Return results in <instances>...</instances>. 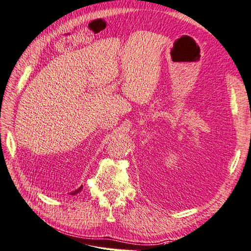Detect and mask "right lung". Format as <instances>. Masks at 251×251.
Masks as SVG:
<instances>
[{"mask_svg":"<svg viewBox=\"0 0 251 251\" xmlns=\"http://www.w3.org/2000/svg\"><path fill=\"white\" fill-rule=\"evenodd\" d=\"M81 189H82V186H80V187L79 188H78V189H76L75 191H73V193H71L72 195H76V194H78V193H80V191H81Z\"/></svg>","mask_w":251,"mask_h":251,"instance_id":"add662e5","label":"right lung"}]
</instances>
